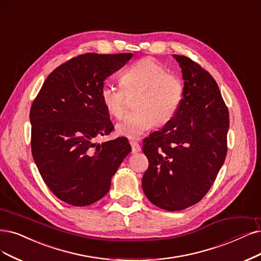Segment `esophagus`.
Instances as JSON below:
<instances>
[{"label": "esophagus", "mask_w": 261, "mask_h": 261, "mask_svg": "<svg viewBox=\"0 0 261 261\" xmlns=\"http://www.w3.org/2000/svg\"><path fill=\"white\" fill-rule=\"evenodd\" d=\"M130 145L132 147V153H136V152L141 151V146H140V144L138 142L130 141Z\"/></svg>", "instance_id": "obj_1"}]
</instances>
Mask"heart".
Listing matches in <instances>:
<instances>
[{
    "label": "heart",
    "instance_id": "1",
    "mask_svg": "<svg viewBox=\"0 0 261 261\" xmlns=\"http://www.w3.org/2000/svg\"><path fill=\"white\" fill-rule=\"evenodd\" d=\"M121 87L106 83L101 88V101L113 117L120 119L125 112V95L138 94L137 112L117 124L122 137L137 140L157 124H165L175 115L181 99L182 86L177 76L150 58L133 63L120 75Z\"/></svg>",
    "mask_w": 261,
    "mask_h": 261
}]
</instances>
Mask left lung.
Masks as SVG:
<instances>
[{
    "label": "left lung",
    "instance_id": "obj_1",
    "mask_svg": "<svg viewBox=\"0 0 261 261\" xmlns=\"http://www.w3.org/2000/svg\"><path fill=\"white\" fill-rule=\"evenodd\" d=\"M184 81L178 109L160 131L143 141L148 159L142 187L167 211H180L203 198L227 155L229 113L208 72L185 56L173 55Z\"/></svg>",
    "mask_w": 261,
    "mask_h": 261
}]
</instances>
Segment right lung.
Returning <instances> with one entry per match:
<instances>
[{
	"instance_id": "obj_1",
	"label": "right lung",
	"mask_w": 261,
	"mask_h": 261,
	"mask_svg": "<svg viewBox=\"0 0 261 261\" xmlns=\"http://www.w3.org/2000/svg\"><path fill=\"white\" fill-rule=\"evenodd\" d=\"M131 57L77 56L48 75L32 103L33 159L48 188L67 204L86 206L102 199L131 151L127 138L95 143L114 130L101 101L104 81Z\"/></svg>"
}]
</instances>
